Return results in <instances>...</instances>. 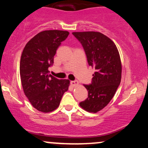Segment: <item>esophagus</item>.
Wrapping results in <instances>:
<instances>
[{"mask_svg": "<svg viewBox=\"0 0 148 148\" xmlns=\"http://www.w3.org/2000/svg\"><path fill=\"white\" fill-rule=\"evenodd\" d=\"M71 84L73 86H77L79 85V82L77 80H74V81H71Z\"/></svg>", "mask_w": 148, "mask_h": 148, "instance_id": "34e87169", "label": "esophagus"}]
</instances>
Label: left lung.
<instances>
[{
  "label": "left lung",
  "instance_id": "8db88e82",
  "mask_svg": "<svg viewBox=\"0 0 148 148\" xmlns=\"http://www.w3.org/2000/svg\"><path fill=\"white\" fill-rule=\"evenodd\" d=\"M72 34L83 47L88 65L95 70L92 83L84 84L88 98L79 105L86 112L97 113L110 103L121 83L122 63L119 50L113 41L101 32H75Z\"/></svg>",
  "mask_w": 148,
  "mask_h": 148
}]
</instances>
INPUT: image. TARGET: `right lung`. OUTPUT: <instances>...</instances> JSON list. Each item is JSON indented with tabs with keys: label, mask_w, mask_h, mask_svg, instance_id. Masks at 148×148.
<instances>
[{
	"label": "right lung",
	"mask_w": 148,
	"mask_h": 148,
	"mask_svg": "<svg viewBox=\"0 0 148 148\" xmlns=\"http://www.w3.org/2000/svg\"><path fill=\"white\" fill-rule=\"evenodd\" d=\"M68 31L45 30L31 38L23 49L19 64L21 85L32 106L44 113L54 111L60 106L70 80L58 79L49 74V67Z\"/></svg>",
	"instance_id": "add662e5"
}]
</instances>
